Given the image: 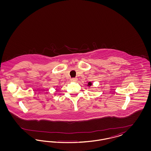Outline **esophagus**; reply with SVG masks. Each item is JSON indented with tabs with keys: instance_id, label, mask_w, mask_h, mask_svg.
<instances>
[{
	"instance_id": "obj_1",
	"label": "esophagus",
	"mask_w": 151,
	"mask_h": 151,
	"mask_svg": "<svg viewBox=\"0 0 151 151\" xmlns=\"http://www.w3.org/2000/svg\"><path fill=\"white\" fill-rule=\"evenodd\" d=\"M78 80V79L76 78H71V81H74V82H75V81H76Z\"/></svg>"
}]
</instances>
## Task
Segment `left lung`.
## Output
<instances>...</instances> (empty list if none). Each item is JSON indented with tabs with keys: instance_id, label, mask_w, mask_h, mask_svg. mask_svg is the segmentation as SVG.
Segmentation results:
<instances>
[{
	"instance_id": "left-lung-1",
	"label": "left lung",
	"mask_w": 151,
	"mask_h": 151,
	"mask_svg": "<svg viewBox=\"0 0 151 151\" xmlns=\"http://www.w3.org/2000/svg\"><path fill=\"white\" fill-rule=\"evenodd\" d=\"M88 85H89V86H91V82H89V83H88Z\"/></svg>"
}]
</instances>
